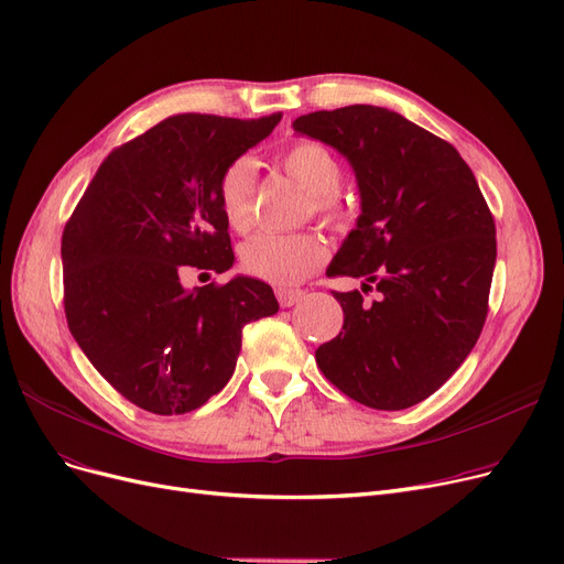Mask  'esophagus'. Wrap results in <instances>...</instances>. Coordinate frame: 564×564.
Instances as JSON below:
<instances>
[{
  "label": "esophagus",
  "mask_w": 564,
  "mask_h": 564,
  "mask_svg": "<svg viewBox=\"0 0 564 564\" xmlns=\"http://www.w3.org/2000/svg\"><path fill=\"white\" fill-rule=\"evenodd\" d=\"M304 297V290H295V288H276V300L281 306H295L300 300Z\"/></svg>",
  "instance_id": "1"
}]
</instances>
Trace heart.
Returning <instances> with one entry per match:
<instances>
[{"label":"heart","instance_id":"obj_1","mask_svg":"<svg viewBox=\"0 0 564 564\" xmlns=\"http://www.w3.org/2000/svg\"><path fill=\"white\" fill-rule=\"evenodd\" d=\"M285 173L311 193V209L325 221L346 216L338 198L343 167L338 159L317 142H297L281 156ZM256 163L249 156L235 159L218 180V203L230 228L247 232L253 224ZM327 258V243L317 232H258L241 247V264L256 279L281 288L304 281Z\"/></svg>","mask_w":564,"mask_h":564}]
</instances>
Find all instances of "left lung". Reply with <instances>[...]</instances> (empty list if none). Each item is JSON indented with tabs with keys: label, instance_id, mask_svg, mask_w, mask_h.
Listing matches in <instances>:
<instances>
[{
	"label": "left lung",
	"instance_id": "left-lung-1",
	"mask_svg": "<svg viewBox=\"0 0 564 564\" xmlns=\"http://www.w3.org/2000/svg\"><path fill=\"white\" fill-rule=\"evenodd\" d=\"M355 170L361 214L327 267L361 279L334 292L343 329L315 350L325 378L376 410H403L443 387L475 348L488 313L496 224L473 170L449 142L378 106L292 121Z\"/></svg>",
	"mask_w": 564,
	"mask_h": 564
}]
</instances>
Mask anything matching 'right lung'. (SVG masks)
Listing matches in <instances>:
<instances>
[{"mask_svg":"<svg viewBox=\"0 0 564 564\" xmlns=\"http://www.w3.org/2000/svg\"><path fill=\"white\" fill-rule=\"evenodd\" d=\"M279 121L281 112L167 117L108 154L68 218V329L94 369L147 412L207 403L235 373L243 325L279 311L274 290L251 276L182 283L188 267H232L218 180Z\"/></svg>","mask_w":564,"mask_h":564,"instance_id":"add662e5","label":"right lung"}]
</instances>
